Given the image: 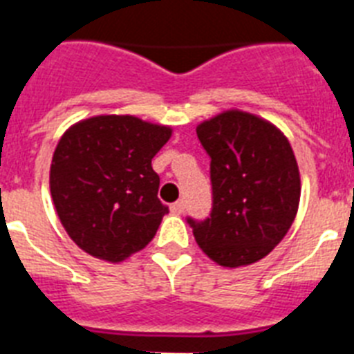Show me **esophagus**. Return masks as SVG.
I'll list each match as a JSON object with an SVG mask.
<instances>
[{
	"label": "esophagus",
	"mask_w": 354,
	"mask_h": 354,
	"mask_svg": "<svg viewBox=\"0 0 354 354\" xmlns=\"http://www.w3.org/2000/svg\"><path fill=\"white\" fill-rule=\"evenodd\" d=\"M183 211H185L183 200H178V202H174V204L171 205V213H174V215H182Z\"/></svg>",
	"instance_id": "esophagus-1"
}]
</instances>
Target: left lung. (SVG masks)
Listing matches in <instances>:
<instances>
[{"label": "left lung", "mask_w": 354, "mask_h": 354, "mask_svg": "<svg viewBox=\"0 0 354 354\" xmlns=\"http://www.w3.org/2000/svg\"><path fill=\"white\" fill-rule=\"evenodd\" d=\"M196 136L211 158L213 209L187 218L198 246L221 266L257 263L296 218L301 182L288 139L272 122L227 110L200 122Z\"/></svg>", "instance_id": "left-lung-1"}]
</instances>
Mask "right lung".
I'll return each instance as SVG.
<instances>
[{"instance_id": "add662e5", "label": "right lung", "mask_w": 354, "mask_h": 354, "mask_svg": "<svg viewBox=\"0 0 354 354\" xmlns=\"http://www.w3.org/2000/svg\"><path fill=\"white\" fill-rule=\"evenodd\" d=\"M172 128L133 115H95L68 128L51 161L55 209L71 241L121 263L143 250L169 207L158 198L154 158Z\"/></svg>"}]
</instances>
